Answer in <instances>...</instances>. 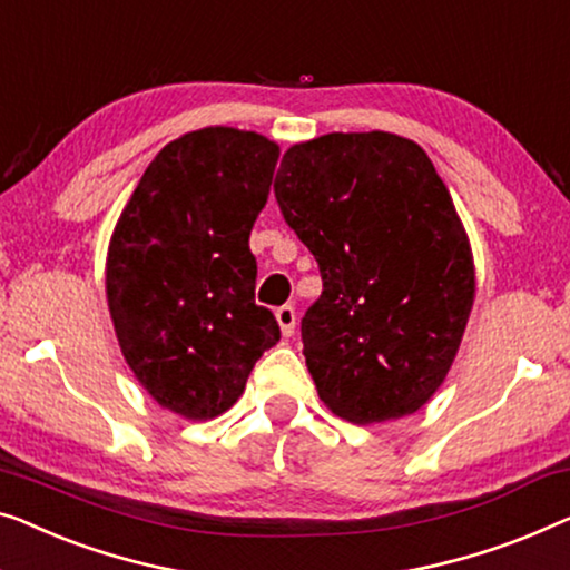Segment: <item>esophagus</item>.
Listing matches in <instances>:
<instances>
[{
  "label": "esophagus",
  "instance_id": "1",
  "mask_svg": "<svg viewBox=\"0 0 570 570\" xmlns=\"http://www.w3.org/2000/svg\"><path fill=\"white\" fill-rule=\"evenodd\" d=\"M275 316H277L279 328H283V334L293 336V332H295V308H293V305H283V308H277Z\"/></svg>",
  "mask_w": 570,
  "mask_h": 570
}]
</instances>
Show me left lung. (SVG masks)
Returning a JSON list of instances; mask_svg holds the SVG:
<instances>
[{
  "label": "left lung",
  "mask_w": 570,
  "mask_h": 570,
  "mask_svg": "<svg viewBox=\"0 0 570 570\" xmlns=\"http://www.w3.org/2000/svg\"><path fill=\"white\" fill-rule=\"evenodd\" d=\"M275 197L324 283L301 324L318 399L352 424L416 414L475 301L468 230L432 159L385 130L326 134L287 148Z\"/></svg>",
  "instance_id": "obj_1"
}]
</instances>
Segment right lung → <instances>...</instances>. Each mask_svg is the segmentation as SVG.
Listing matches in <instances>:
<instances>
[{
  "label": "right lung",
  "instance_id": "add662e5",
  "mask_svg": "<svg viewBox=\"0 0 570 570\" xmlns=\"http://www.w3.org/2000/svg\"><path fill=\"white\" fill-rule=\"evenodd\" d=\"M277 159L279 146L254 130H189L156 154L112 228L105 295L120 352L187 422L234 406L279 342L275 316L254 303L249 249Z\"/></svg>",
  "mask_w": 570,
  "mask_h": 570
}]
</instances>
